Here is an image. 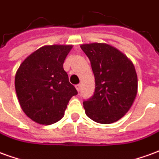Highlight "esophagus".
I'll return each mask as SVG.
<instances>
[{
	"label": "esophagus",
	"mask_w": 159,
	"mask_h": 159,
	"mask_svg": "<svg viewBox=\"0 0 159 159\" xmlns=\"http://www.w3.org/2000/svg\"><path fill=\"white\" fill-rule=\"evenodd\" d=\"M76 90L79 92L80 90H81V84H77V85H76Z\"/></svg>",
	"instance_id": "1"
}]
</instances>
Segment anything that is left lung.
Returning a JSON list of instances; mask_svg holds the SVG:
<instances>
[{
	"mask_svg": "<svg viewBox=\"0 0 159 159\" xmlns=\"http://www.w3.org/2000/svg\"><path fill=\"white\" fill-rule=\"evenodd\" d=\"M95 79L93 95L83 100L87 116L94 122H117L129 110L137 93V75L133 63L106 43L83 44Z\"/></svg>",
	"mask_w": 159,
	"mask_h": 159,
	"instance_id": "left-lung-1",
	"label": "left lung"
}]
</instances>
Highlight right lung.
<instances>
[{
    "label": "right lung",
    "mask_w": 159,
    "mask_h": 159,
    "mask_svg": "<svg viewBox=\"0 0 159 159\" xmlns=\"http://www.w3.org/2000/svg\"><path fill=\"white\" fill-rule=\"evenodd\" d=\"M72 46H44L27 57L15 76V89L22 110L40 124L62 118L70 98L77 94L63 64Z\"/></svg>",
    "instance_id": "obj_1"
}]
</instances>
